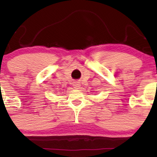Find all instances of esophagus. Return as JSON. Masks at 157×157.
Listing matches in <instances>:
<instances>
[{
    "label": "esophagus",
    "mask_w": 157,
    "mask_h": 157,
    "mask_svg": "<svg viewBox=\"0 0 157 157\" xmlns=\"http://www.w3.org/2000/svg\"><path fill=\"white\" fill-rule=\"evenodd\" d=\"M73 87L76 89H79L80 87V84L79 82H74L73 84Z\"/></svg>",
    "instance_id": "esophagus-1"
}]
</instances>
